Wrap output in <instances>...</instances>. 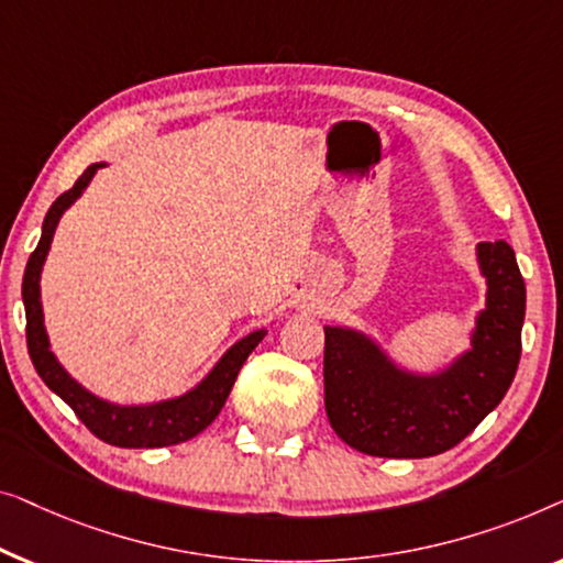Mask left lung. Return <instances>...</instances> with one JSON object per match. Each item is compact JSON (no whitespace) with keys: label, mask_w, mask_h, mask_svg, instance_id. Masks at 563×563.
<instances>
[{"label":"left lung","mask_w":563,"mask_h":563,"mask_svg":"<svg viewBox=\"0 0 563 563\" xmlns=\"http://www.w3.org/2000/svg\"><path fill=\"white\" fill-rule=\"evenodd\" d=\"M485 308L470 346L439 372L400 367L369 334L323 327V402L331 429L352 449L385 459L437 456L500 406L520 362L526 283L508 242H479Z\"/></svg>","instance_id":"8db88e82"}]
</instances>
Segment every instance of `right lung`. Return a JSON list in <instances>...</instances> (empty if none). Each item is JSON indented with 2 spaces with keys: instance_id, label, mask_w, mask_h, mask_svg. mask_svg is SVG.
I'll return each instance as SVG.
<instances>
[{
  "instance_id": "obj_1",
  "label": "right lung",
  "mask_w": 563,
  "mask_h": 563,
  "mask_svg": "<svg viewBox=\"0 0 563 563\" xmlns=\"http://www.w3.org/2000/svg\"><path fill=\"white\" fill-rule=\"evenodd\" d=\"M104 165L107 163L89 165V168L84 170V176L76 180L74 188L60 194L45 213L41 242H37L35 252L30 255L25 278H22V303H25L27 316V352L30 360L35 364L37 375L43 377V383L51 387L63 402H68V406L74 408V413L81 418V423L93 433V437L122 449L173 446V443H184L188 439L199 437L206 426L219 416L229 393H232V385L236 375H240L244 360L250 357L252 350H255L260 342H263L267 331L257 329L229 346V350L221 354V360L213 364L209 375L188 393L161 402H145V406H120V402H109L104 398H99V395H93L91 390H86L81 383H76V379L63 369V364L51 350V339H47L45 331L41 273L47 252H51V242L60 217L66 213L68 206L86 191V186L91 184V178L97 176V170L104 168Z\"/></svg>"
}]
</instances>
